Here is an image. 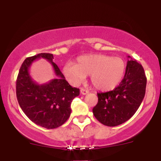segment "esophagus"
I'll list each match as a JSON object with an SVG mask.
<instances>
[{
	"label": "esophagus",
	"instance_id": "1",
	"mask_svg": "<svg viewBox=\"0 0 161 161\" xmlns=\"http://www.w3.org/2000/svg\"><path fill=\"white\" fill-rule=\"evenodd\" d=\"M80 92L82 95H87V94H88L89 92H88V90H86L85 88H81Z\"/></svg>",
	"mask_w": 161,
	"mask_h": 161
}]
</instances>
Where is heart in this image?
<instances>
[{"label":"heart","instance_id":"obj_1","mask_svg":"<svg viewBox=\"0 0 161 161\" xmlns=\"http://www.w3.org/2000/svg\"><path fill=\"white\" fill-rule=\"evenodd\" d=\"M66 78L74 85L91 75L92 84L100 91H110L119 85L124 77L125 64L119 57L95 53L80 56L76 64L67 63L64 66Z\"/></svg>","mask_w":161,"mask_h":161}]
</instances>
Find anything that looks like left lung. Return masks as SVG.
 Masks as SVG:
<instances>
[{"instance_id": "obj_1", "label": "left lung", "mask_w": 161, "mask_h": 161, "mask_svg": "<svg viewBox=\"0 0 161 161\" xmlns=\"http://www.w3.org/2000/svg\"><path fill=\"white\" fill-rule=\"evenodd\" d=\"M128 57L122 82L113 91L97 93L98 101L92 110L96 119L108 126L119 125L130 119L145 97V70L139 63Z\"/></svg>"}]
</instances>
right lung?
I'll return each instance as SVG.
<instances>
[{
	"label": "right lung",
	"mask_w": 161,
	"mask_h": 161,
	"mask_svg": "<svg viewBox=\"0 0 161 161\" xmlns=\"http://www.w3.org/2000/svg\"><path fill=\"white\" fill-rule=\"evenodd\" d=\"M45 58L51 63L58 76L45 84L38 85L30 76L28 70L37 58ZM52 53H41L27 57L22 64L16 79L17 101L23 111L36 124L46 129H55L67 120L71 114V103L79 95L53 62Z\"/></svg>",
	"instance_id": "add662e5"
}]
</instances>
